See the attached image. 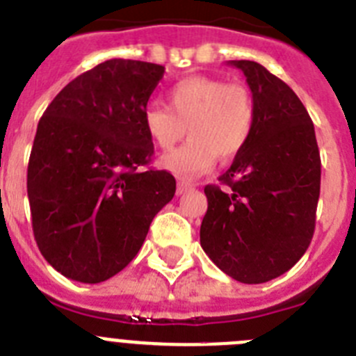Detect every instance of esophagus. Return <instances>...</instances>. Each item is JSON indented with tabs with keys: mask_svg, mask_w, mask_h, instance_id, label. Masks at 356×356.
I'll return each instance as SVG.
<instances>
[{
	"mask_svg": "<svg viewBox=\"0 0 356 356\" xmlns=\"http://www.w3.org/2000/svg\"><path fill=\"white\" fill-rule=\"evenodd\" d=\"M188 191H191V185L184 184V181H181V184H178V187H176V194L178 195L185 194V192H188Z\"/></svg>",
	"mask_w": 356,
	"mask_h": 356,
	"instance_id": "obj_1",
	"label": "esophagus"
}]
</instances>
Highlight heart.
Masks as SVG:
<instances>
[{
  "instance_id": "1",
  "label": "heart",
  "mask_w": 356,
  "mask_h": 356,
  "mask_svg": "<svg viewBox=\"0 0 356 356\" xmlns=\"http://www.w3.org/2000/svg\"><path fill=\"white\" fill-rule=\"evenodd\" d=\"M168 107L149 104L143 125L149 141L169 152L191 134V141L161 159V168L181 180H192L215 164L231 159L249 141L254 125V100L249 88L218 77L192 76L168 91Z\"/></svg>"
}]
</instances>
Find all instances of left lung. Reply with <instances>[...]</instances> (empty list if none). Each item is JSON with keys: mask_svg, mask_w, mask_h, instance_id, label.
<instances>
[{"mask_svg": "<svg viewBox=\"0 0 356 356\" xmlns=\"http://www.w3.org/2000/svg\"><path fill=\"white\" fill-rule=\"evenodd\" d=\"M227 63L245 76L254 125L218 178L229 188L204 187L201 247L234 280L261 284L288 272L311 243L321 159L311 116L295 91L256 61Z\"/></svg>", "mask_w": 356, "mask_h": 356, "instance_id": "obj_1", "label": "left lung"}]
</instances>
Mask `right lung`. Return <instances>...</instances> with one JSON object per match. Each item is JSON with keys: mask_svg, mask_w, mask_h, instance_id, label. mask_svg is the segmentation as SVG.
I'll return each instance as SVG.
<instances>
[{"mask_svg": "<svg viewBox=\"0 0 356 356\" xmlns=\"http://www.w3.org/2000/svg\"><path fill=\"white\" fill-rule=\"evenodd\" d=\"M164 67L113 58L54 97L28 164L33 234L49 265L97 284L122 272L176 191L168 171H141L153 155L143 111Z\"/></svg>", "mask_w": 356, "mask_h": 356, "instance_id": "add662e5", "label": "right lung"}]
</instances>
